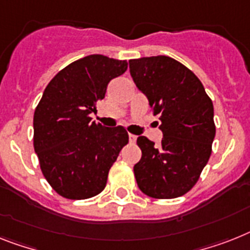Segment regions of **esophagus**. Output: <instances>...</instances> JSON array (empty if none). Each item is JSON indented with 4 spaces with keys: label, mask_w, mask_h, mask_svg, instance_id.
Masks as SVG:
<instances>
[{
    "label": "esophagus",
    "mask_w": 250,
    "mask_h": 250,
    "mask_svg": "<svg viewBox=\"0 0 250 250\" xmlns=\"http://www.w3.org/2000/svg\"><path fill=\"white\" fill-rule=\"evenodd\" d=\"M129 140H130V143H135V142H137V135L129 134Z\"/></svg>",
    "instance_id": "esophagus-1"
}]
</instances>
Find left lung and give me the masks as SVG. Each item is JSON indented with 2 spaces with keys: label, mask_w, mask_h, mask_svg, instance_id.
Listing matches in <instances>:
<instances>
[{
  "label": "left lung",
  "mask_w": 250,
  "mask_h": 250,
  "mask_svg": "<svg viewBox=\"0 0 250 250\" xmlns=\"http://www.w3.org/2000/svg\"><path fill=\"white\" fill-rule=\"evenodd\" d=\"M130 75L160 115L161 144L146 137L137 143L142 158L134 166L139 189L148 197L171 199L194 187L212 152L213 103L187 66L168 56L130 60Z\"/></svg>",
  "instance_id": "1"
}]
</instances>
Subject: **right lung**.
<instances>
[{
	"mask_svg": "<svg viewBox=\"0 0 250 250\" xmlns=\"http://www.w3.org/2000/svg\"><path fill=\"white\" fill-rule=\"evenodd\" d=\"M127 69L125 60L90 55L62 69L46 86L34 112V150L42 174L67 199L100 194L108 171L129 142L123 126L92 121L107 85Z\"/></svg>",
	"mask_w": 250,
	"mask_h": 250,
	"instance_id": "1",
	"label": "right lung"
}]
</instances>
